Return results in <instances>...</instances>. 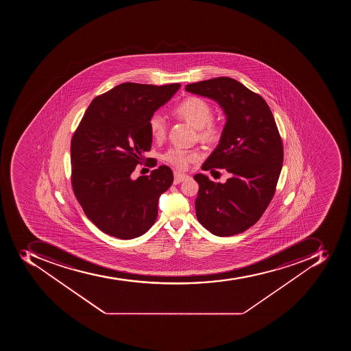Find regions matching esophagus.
<instances>
[{"mask_svg": "<svg viewBox=\"0 0 351 351\" xmlns=\"http://www.w3.org/2000/svg\"><path fill=\"white\" fill-rule=\"evenodd\" d=\"M186 174L179 173V172H174V184H179V183L183 182L184 180L188 179Z\"/></svg>", "mask_w": 351, "mask_h": 351, "instance_id": "34e87169", "label": "esophagus"}]
</instances>
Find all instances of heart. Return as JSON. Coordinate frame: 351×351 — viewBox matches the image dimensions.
Instances as JSON below:
<instances>
[{
  "label": "heart",
  "instance_id": "b5f03b06",
  "mask_svg": "<svg viewBox=\"0 0 351 351\" xmlns=\"http://www.w3.org/2000/svg\"><path fill=\"white\" fill-rule=\"evenodd\" d=\"M174 115L190 124L199 132V139L204 141H213L219 137L221 130L218 125L213 123V110L210 105L199 97H190L183 99L182 102L174 108ZM150 133L156 139H162L167 133V123L162 116L154 114L148 121ZM166 160L180 170L188 168L190 163L197 160L199 154L194 150L173 148L167 152Z\"/></svg>",
  "mask_w": 351,
  "mask_h": 351
}]
</instances>
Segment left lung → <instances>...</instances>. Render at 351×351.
I'll return each mask as SVG.
<instances>
[{
	"mask_svg": "<svg viewBox=\"0 0 351 351\" xmlns=\"http://www.w3.org/2000/svg\"><path fill=\"white\" fill-rule=\"evenodd\" d=\"M190 93L215 101L226 116L221 139L202 170L229 174L226 182L194 176L199 189L196 217L216 236H232L257 223L274 197L283 163V146L263 97L232 77L191 83Z\"/></svg>",
	"mask_w": 351,
	"mask_h": 351,
	"instance_id": "1",
	"label": "left lung"
}]
</instances>
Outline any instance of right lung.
Instances as JSON below:
<instances>
[{
    "mask_svg": "<svg viewBox=\"0 0 351 351\" xmlns=\"http://www.w3.org/2000/svg\"><path fill=\"white\" fill-rule=\"evenodd\" d=\"M180 86L122 83L92 101L72 137L73 192L108 235L133 239L155 223L159 197L173 182L171 169L160 166L137 179L132 173L152 147L148 121Z\"/></svg>",
    "mask_w": 351,
    "mask_h": 351,
    "instance_id": "obj_1",
    "label": "right lung"
}]
</instances>
